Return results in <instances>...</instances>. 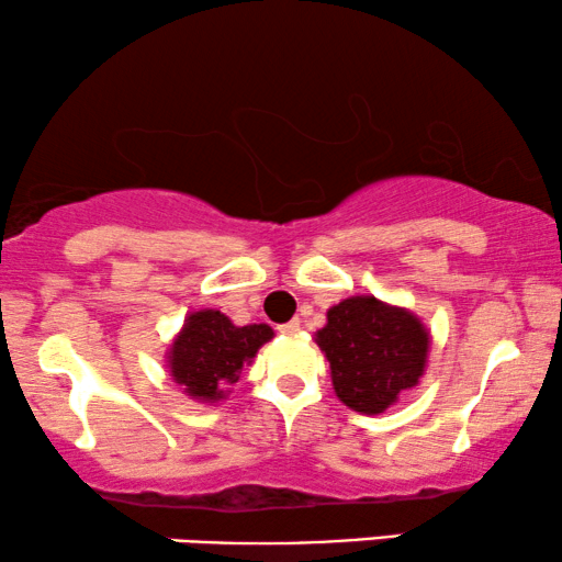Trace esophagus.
Segmentation results:
<instances>
[{"mask_svg":"<svg viewBox=\"0 0 562 562\" xmlns=\"http://www.w3.org/2000/svg\"><path fill=\"white\" fill-rule=\"evenodd\" d=\"M299 330H302V325H299V319H289V323L279 325V333H281V335H296Z\"/></svg>","mask_w":562,"mask_h":562,"instance_id":"1","label":"esophagus"}]
</instances>
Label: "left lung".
Instances as JSON below:
<instances>
[{
  "label": "left lung",
  "instance_id": "left-lung-1",
  "mask_svg": "<svg viewBox=\"0 0 562 562\" xmlns=\"http://www.w3.org/2000/svg\"><path fill=\"white\" fill-rule=\"evenodd\" d=\"M315 340L330 361L335 395L367 415L384 413L418 384L431 346L428 330L413 312L376 296H351L335 304Z\"/></svg>",
  "mask_w": 562,
  "mask_h": 562
}]
</instances>
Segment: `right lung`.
Masks as SVG:
<instances>
[{
  "label": "right lung",
  "instance_id": "add662e5",
  "mask_svg": "<svg viewBox=\"0 0 562 562\" xmlns=\"http://www.w3.org/2000/svg\"><path fill=\"white\" fill-rule=\"evenodd\" d=\"M273 338L268 325L237 327L218 310H199L175 335L167 367L178 387L199 403H218L243 374L258 348Z\"/></svg>",
  "mask_w": 562,
  "mask_h": 562
}]
</instances>
